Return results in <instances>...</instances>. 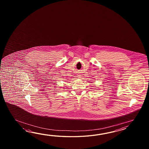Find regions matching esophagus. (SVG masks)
<instances>
[{
    "instance_id": "34e87169",
    "label": "esophagus",
    "mask_w": 149,
    "mask_h": 149,
    "mask_svg": "<svg viewBox=\"0 0 149 149\" xmlns=\"http://www.w3.org/2000/svg\"><path fill=\"white\" fill-rule=\"evenodd\" d=\"M79 78H80V77H79Z\"/></svg>"
}]
</instances>
